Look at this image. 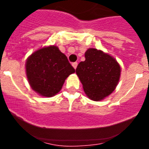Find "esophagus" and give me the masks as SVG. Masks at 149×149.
<instances>
[{"instance_id": "1", "label": "esophagus", "mask_w": 149, "mask_h": 149, "mask_svg": "<svg viewBox=\"0 0 149 149\" xmlns=\"http://www.w3.org/2000/svg\"><path fill=\"white\" fill-rule=\"evenodd\" d=\"M72 66L74 67V69H76V68H77V63H72Z\"/></svg>"}]
</instances>
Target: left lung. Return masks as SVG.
Wrapping results in <instances>:
<instances>
[{
	"mask_svg": "<svg viewBox=\"0 0 149 149\" xmlns=\"http://www.w3.org/2000/svg\"><path fill=\"white\" fill-rule=\"evenodd\" d=\"M76 74L86 95L99 101L115 90L120 79L121 67L113 56L90 48L85 52V61L77 65Z\"/></svg>",
	"mask_w": 149,
	"mask_h": 149,
	"instance_id": "1",
	"label": "left lung"
}]
</instances>
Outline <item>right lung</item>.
<instances>
[{"label":"right lung","instance_id":"add662e5","mask_svg":"<svg viewBox=\"0 0 149 149\" xmlns=\"http://www.w3.org/2000/svg\"><path fill=\"white\" fill-rule=\"evenodd\" d=\"M26 75L36 93L43 97H53L61 90L65 79L74 73L66 56L57 46L39 48L27 57Z\"/></svg>","mask_w":149,"mask_h":149}]
</instances>
